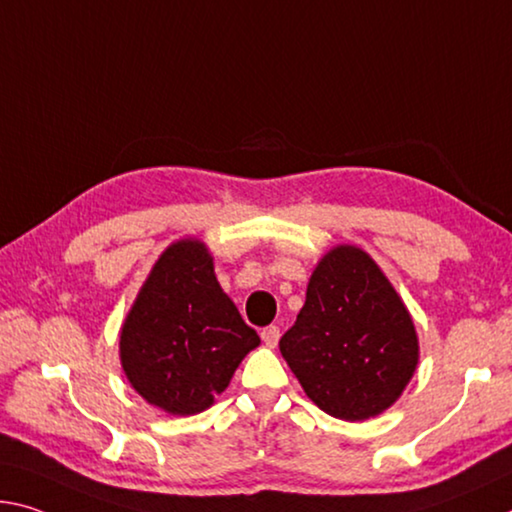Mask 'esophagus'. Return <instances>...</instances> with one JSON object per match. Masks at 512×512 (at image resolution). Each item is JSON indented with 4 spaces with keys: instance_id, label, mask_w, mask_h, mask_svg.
Here are the masks:
<instances>
[{
    "instance_id": "34e87169",
    "label": "esophagus",
    "mask_w": 512,
    "mask_h": 512,
    "mask_svg": "<svg viewBox=\"0 0 512 512\" xmlns=\"http://www.w3.org/2000/svg\"><path fill=\"white\" fill-rule=\"evenodd\" d=\"M262 339H264V344L269 346V348L278 346V339H280V328H278V326H266V328L262 330Z\"/></svg>"
}]
</instances>
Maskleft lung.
<instances>
[{"mask_svg": "<svg viewBox=\"0 0 512 512\" xmlns=\"http://www.w3.org/2000/svg\"><path fill=\"white\" fill-rule=\"evenodd\" d=\"M280 353L323 412L364 421L399 399L417 369L419 344L376 262L360 248L337 246L314 269Z\"/></svg>", "mask_w": 512, "mask_h": 512, "instance_id": "left-lung-1", "label": "left lung"}]
</instances>
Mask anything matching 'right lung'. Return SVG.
Returning <instances> with one entry per match:
<instances>
[{
	"instance_id": "obj_1",
	"label": "right lung",
	"mask_w": 512,
	"mask_h": 512,
	"mask_svg": "<svg viewBox=\"0 0 512 512\" xmlns=\"http://www.w3.org/2000/svg\"><path fill=\"white\" fill-rule=\"evenodd\" d=\"M255 346L259 335L223 294L196 239L166 248L120 332L129 383L170 415L207 410Z\"/></svg>"
}]
</instances>
